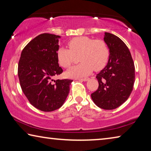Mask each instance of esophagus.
Wrapping results in <instances>:
<instances>
[{
    "mask_svg": "<svg viewBox=\"0 0 151 151\" xmlns=\"http://www.w3.org/2000/svg\"><path fill=\"white\" fill-rule=\"evenodd\" d=\"M79 81H87L88 80V78H78Z\"/></svg>",
    "mask_w": 151,
    "mask_h": 151,
    "instance_id": "34e87169",
    "label": "esophagus"
}]
</instances>
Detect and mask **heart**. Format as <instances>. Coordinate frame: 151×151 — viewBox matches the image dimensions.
<instances>
[{
  "label": "heart",
  "mask_w": 151,
  "mask_h": 151,
  "mask_svg": "<svg viewBox=\"0 0 151 151\" xmlns=\"http://www.w3.org/2000/svg\"><path fill=\"white\" fill-rule=\"evenodd\" d=\"M69 49L61 47L57 56L59 65L69 68L79 56L81 63L70 68L66 75L73 78H81L89 75L94 69L100 70L108 63L110 50L105 41L88 37H79L68 42Z\"/></svg>",
  "instance_id": "obj_1"
}]
</instances>
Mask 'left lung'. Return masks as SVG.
I'll list each match as a JSON object with an SVG mask.
<instances>
[{"mask_svg": "<svg viewBox=\"0 0 151 151\" xmlns=\"http://www.w3.org/2000/svg\"><path fill=\"white\" fill-rule=\"evenodd\" d=\"M104 40L110 50L107 65L98 75V89L91 94L96 106L112 110L123 104L131 95L135 79V67L129 48L122 40L105 32Z\"/></svg>", "mask_w": 151, "mask_h": 151, "instance_id": "8db88e82", "label": "left lung"}]
</instances>
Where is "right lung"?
Wrapping results in <instances>:
<instances>
[{
	"label": "right lung",
	"mask_w": 151,
	"mask_h": 151,
	"mask_svg": "<svg viewBox=\"0 0 151 151\" xmlns=\"http://www.w3.org/2000/svg\"><path fill=\"white\" fill-rule=\"evenodd\" d=\"M57 36L43 33L33 39L22 50L18 65L20 85L29 103L45 112L63 105L70 91V79L54 81L63 72L58 63L59 48Z\"/></svg>",
	"instance_id": "right-lung-1"
}]
</instances>
